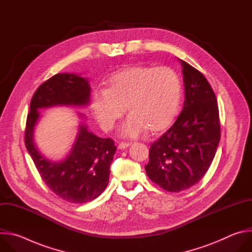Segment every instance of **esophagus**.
<instances>
[{
	"instance_id": "1",
	"label": "esophagus",
	"mask_w": 252,
	"mask_h": 252,
	"mask_svg": "<svg viewBox=\"0 0 252 252\" xmlns=\"http://www.w3.org/2000/svg\"><path fill=\"white\" fill-rule=\"evenodd\" d=\"M130 146V142H125V141H122L119 143V149L120 150H125L126 148H128Z\"/></svg>"
}]
</instances>
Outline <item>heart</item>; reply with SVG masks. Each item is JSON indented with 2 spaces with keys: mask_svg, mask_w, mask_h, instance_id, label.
I'll return each instance as SVG.
<instances>
[{
  "mask_svg": "<svg viewBox=\"0 0 252 252\" xmlns=\"http://www.w3.org/2000/svg\"><path fill=\"white\" fill-rule=\"evenodd\" d=\"M182 100V83L167 66L131 65L114 73L107 89L92 95V111L104 130L112 129L124 116L129 117L121 134L135 137L149 129L152 133L165 130L175 120Z\"/></svg>",
  "mask_w": 252,
  "mask_h": 252,
  "instance_id": "1",
  "label": "heart"
}]
</instances>
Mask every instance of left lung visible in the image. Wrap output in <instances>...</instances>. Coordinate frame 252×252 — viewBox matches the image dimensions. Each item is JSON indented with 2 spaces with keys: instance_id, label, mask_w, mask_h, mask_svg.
<instances>
[{
  "instance_id": "1",
  "label": "left lung",
  "mask_w": 252,
  "mask_h": 252,
  "mask_svg": "<svg viewBox=\"0 0 252 252\" xmlns=\"http://www.w3.org/2000/svg\"><path fill=\"white\" fill-rule=\"evenodd\" d=\"M186 98L171 127L152 143L146 171L169 192L186 190L205 175L220 139L215 94L198 69L182 61Z\"/></svg>"
}]
</instances>
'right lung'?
<instances>
[{"label":"right lung","instance_id":"add662e5","mask_svg":"<svg viewBox=\"0 0 252 252\" xmlns=\"http://www.w3.org/2000/svg\"><path fill=\"white\" fill-rule=\"evenodd\" d=\"M89 82L74 74H57L34 92L27 117L25 145L47 187L59 197L71 203H86L96 198L106 188L110 165L117 147L112 138H100L80 126L77 140L67 158L51 162L35 148L32 133L39 120V109L58 104L85 105L90 100Z\"/></svg>","mask_w":252,"mask_h":252}]
</instances>
